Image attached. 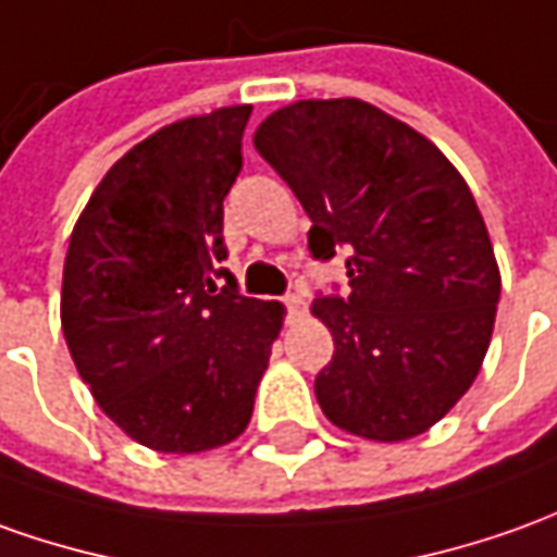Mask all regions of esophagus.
I'll return each mask as SVG.
<instances>
[{"mask_svg": "<svg viewBox=\"0 0 557 557\" xmlns=\"http://www.w3.org/2000/svg\"><path fill=\"white\" fill-rule=\"evenodd\" d=\"M285 309H287V315H302L306 312V300H302L300 294H287L285 297Z\"/></svg>", "mask_w": 557, "mask_h": 557, "instance_id": "obj_1", "label": "esophagus"}]
</instances>
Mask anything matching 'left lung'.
<instances>
[{"mask_svg":"<svg viewBox=\"0 0 557 557\" xmlns=\"http://www.w3.org/2000/svg\"><path fill=\"white\" fill-rule=\"evenodd\" d=\"M255 148L312 218L309 251H348V297L312 302L333 336L318 406L373 443L431 431L476 382L500 300L461 172L428 136L351 96L272 111Z\"/></svg>","mask_w":557,"mask_h":557,"instance_id":"1","label":"left lung"}]
</instances>
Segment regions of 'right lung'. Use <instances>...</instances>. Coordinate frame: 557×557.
I'll list each match as a JSON object with an SVG mask.
<instances>
[{
    "label": "right lung",
    "instance_id": "right-lung-1",
    "mask_svg": "<svg viewBox=\"0 0 557 557\" xmlns=\"http://www.w3.org/2000/svg\"><path fill=\"white\" fill-rule=\"evenodd\" d=\"M248 117L251 106H227L133 145L69 239V355L99 409L163 455L227 446L248 428L285 324L282 302L214 285Z\"/></svg>",
    "mask_w": 557,
    "mask_h": 557
}]
</instances>
